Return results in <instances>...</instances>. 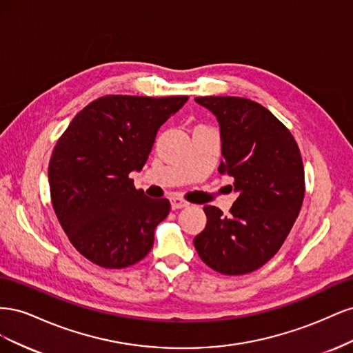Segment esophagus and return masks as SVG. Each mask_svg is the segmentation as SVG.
<instances>
[{"instance_id":"obj_1","label":"esophagus","mask_w":353,"mask_h":353,"mask_svg":"<svg viewBox=\"0 0 353 353\" xmlns=\"http://www.w3.org/2000/svg\"><path fill=\"white\" fill-rule=\"evenodd\" d=\"M169 200H170V206H172L174 210H175V209L187 208V206L190 205L188 201H185V200H183V199H179V197H170Z\"/></svg>"}]
</instances>
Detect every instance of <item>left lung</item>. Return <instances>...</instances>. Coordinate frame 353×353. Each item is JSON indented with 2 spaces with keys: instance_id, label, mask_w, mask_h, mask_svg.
Returning a JSON list of instances; mask_svg holds the SVG:
<instances>
[{
  "instance_id": "obj_1",
  "label": "left lung",
  "mask_w": 353,
  "mask_h": 353,
  "mask_svg": "<svg viewBox=\"0 0 353 353\" xmlns=\"http://www.w3.org/2000/svg\"><path fill=\"white\" fill-rule=\"evenodd\" d=\"M221 128V174L234 179L239 197L223 216L205 206L206 227L194 248L213 271L243 275L265 265L281 249L301 212L305 170L288 128L259 103L243 97H197Z\"/></svg>"
}]
</instances>
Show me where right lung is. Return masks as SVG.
Returning <instances> with one entry per match:
<instances>
[{
    "instance_id": "1",
    "label": "right lung",
    "mask_w": 353,
    "mask_h": 353,
    "mask_svg": "<svg viewBox=\"0 0 353 353\" xmlns=\"http://www.w3.org/2000/svg\"><path fill=\"white\" fill-rule=\"evenodd\" d=\"M187 95H104L73 117L48 165L51 203L61 228L83 258L109 270L144 259L154 230L170 210L168 199L137 190L157 130Z\"/></svg>"
}]
</instances>
